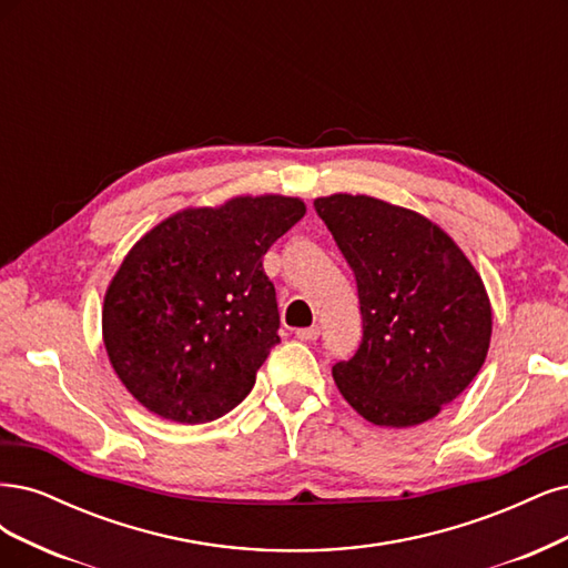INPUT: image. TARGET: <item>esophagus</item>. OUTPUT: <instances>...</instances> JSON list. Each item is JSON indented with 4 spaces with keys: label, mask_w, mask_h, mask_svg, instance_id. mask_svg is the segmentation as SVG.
I'll return each mask as SVG.
<instances>
[{
    "label": "esophagus",
    "mask_w": 568,
    "mask_h": 568,
    "mask_svg": "<svg viewBox=\"0 0 568 568\" xmlns=\"http://www.w3.org/2000/svg\"><path fill=\"white\" fill-rule=\"evenodd\" d=\"M302 342H314L318 335H321V331H318V327L314 325V327H300V331L295 333Z\"/></svg>",
    "instance_id": "1"
}]
</instances>
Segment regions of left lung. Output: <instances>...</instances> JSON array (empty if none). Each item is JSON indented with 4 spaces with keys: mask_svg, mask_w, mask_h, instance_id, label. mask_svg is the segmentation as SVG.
Here are the masks:
<instances>
[{
    "mask_svg": "<svg viewBox=\"0 0 568 568\" xmlns=\"http://www.w3.org/2000/svg\"><path fill=\"white\" fill-rule=\"evenodd\" d=\"M314 205L358 285L363 339L352 361L333 365L339 394L379 427L427 423L486 361L493 311L479 271L415 210L361 193Z\"/></svg>",
    "mask_w": 568,
    "mask_h": 568,
    "instance_id": "left-lung-1",
    "label": "left lung"
}]
</instances>
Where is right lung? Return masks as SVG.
Listing matches in <instances>:
<instances>
[{
  "instance_id": "add662e5",
  "label": "right lung",
  "mask_w": 568,
  "mask_h": 568,
  "mask_svg": "<svg viewBox=\"0 0 568 568\" xmlns=\"http://www.w3.org/2000/svg\"><path fill=\"white\" fill-rule=\"evenodd\" d=\"M306 214L302 197L233 195L145 231L108 283L101 333L115 375L143 408L200 425L252 392L278 337L262 257Z\"/></svg>"
}]
</instances>
